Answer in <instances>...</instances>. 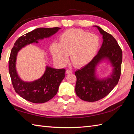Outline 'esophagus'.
Here are the masks:
<instances>
[{
    "instance_id": "1",
    "label": "esophagus",
    "mask_w": 134,
    "mask_h": 134,
    "mask_svg": "<svg viewBox=\"0 0 134 134\" xmlns=\"http://www.w3.org/2000/svg\"><path fill=\"white\" fill-rule=\"evenodd\" d=\"M72 72V71L71 70H66V74H71Z\"/></svg>"
}]
</instances>
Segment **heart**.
Wrapping results in <instances>:
<instances>
[{"instance_id": "heart-1", "label": "heart", "mask_w": 134, "mask_h": 134, "mask_svg": "<svg viewBox=\"0 0 134 134\" xmlns=\"http://www.w3.org/2000/svg\"><path fill=\"white\" fill-rule=\"evenodd\" d=\"M100 45L99 37L80 29H70L60 37V43L51 45V52L55 61L64 65L69 60L76 67L88 64L94 58Z\"/></svg>"}]
</instances>
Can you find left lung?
I'll return each instance as SVG.
<instances>
[{"label":"left lung","mask_w":134,"mask_h":134,"mask_svg":"<svg viewBox=\"0 0 134 134\" xmlns=\"http://www.w3.org/2000/svg\"><path fill=\"white\" fill-rule=\"evenodd\" d=\"M95 26L102 35V46L92 62L75 72L76 95L82 100L88 102H94L104 98L118 84L120 77L123 56L121 49L116 39L100 27ZM104 59L110 62L113 73L106 79H99L96 76V67Z\"/></svg>","instance_id":"8db88e82"}]
</instances>
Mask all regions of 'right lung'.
I'll return each mask as SVG.
<instances>
[{"mask_svg":"<svg viewBox=\"0 0 134 134\" xmlns=\"http://www.w3.org/2000/svg\"><path fill=\"white\" fill-rule=\"evenodd\" d=\"M60 27H40L22 36L17 40L11 49L8 70L13 86L16 93L26 100L36 104L44 103L52 99L65 77L64 69H55L46 67L40 78L32 82H25L19 78L16 70V56L19 50L27 45L38 43L40 40L49 37L58 32Z\"/></svg>","mask_w":134,"mask_h":134,"instance_id":"obj_1","label":"right lung"}]
</instances>
